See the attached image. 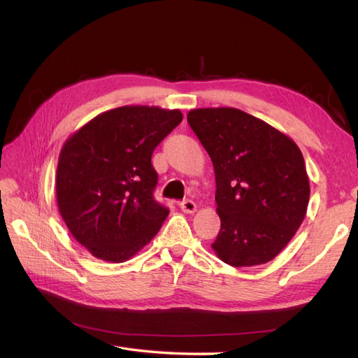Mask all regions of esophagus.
<instances>
[{
  "mask_svg": "<svg viewBox=\"0 0 358 358\" xmlns=\"http://www.w3.org/2000/svg\"><path fill=\"white\" fill-rule=\"evenodd\" d=\"M179 206H180V209H182L183 213H194V212L197 210V204L194 203V201H191V200L182 201Z\"/></svg>",
  "mask_w": 358,
  "mask_h": 358,
  "instance_id": "obj_1",
  "label": "esophagus"
}]
</instances>
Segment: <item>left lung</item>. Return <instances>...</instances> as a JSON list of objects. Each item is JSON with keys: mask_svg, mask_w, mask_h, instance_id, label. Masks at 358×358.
Returning a JSON list of instances; mask_svg holds the SVG:
<instances>
[{"mask_svg": "<svg viewBox=\"0 0 358 358\" xmlns=\"http://www.w3.org/2000/svg\"><path fill=\"white\" fill-rule=\"evenodd\" d=\"M187 117L215 170L221 230L213 252L233 267L268 263L306 216L310 188L301 150L234 107L192 109Z\"/></svg>", "mask_w": 358, "mask_h": 358, "instance_id": "8db88e82", "label": "left lung"}]
</instances>
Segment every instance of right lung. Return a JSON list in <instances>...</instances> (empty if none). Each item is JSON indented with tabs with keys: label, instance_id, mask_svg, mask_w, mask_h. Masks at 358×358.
<instances>
[{
	"label": "right lung",
	"instance_id": "obj_1",
	"mask_svg": "<svg viewBox=\"0 0 358 358\" xmlns=\"http://www.w3.org/2000/svg\"><path fill=\"white\" fill-rule=\"evenodd\" d=\"M179 109L122 106L96 115L64 143L58 209L73 237L100 259L122 263L159 231L169 209L154 200V149L182 122Z\"/></svg>",
	"mask_w": 358,
	"mask_h": 358
}]
</instances>
